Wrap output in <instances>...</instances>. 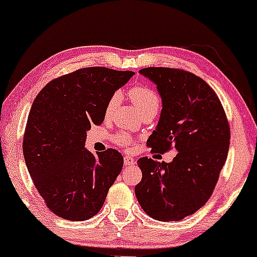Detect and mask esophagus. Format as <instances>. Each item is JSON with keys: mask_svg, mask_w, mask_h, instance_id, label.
Instances as JSON below:
<instances>
[{"mask_svg": "<svg viewBox=\"0 0 257 257\" xmlns=\"http://www.w3.org/2000/svg\"><path fill=\"white\" fill-rule=\"evenodd\" d=\"M124 164H125V166H132V165L135 164V159H133L131 156H125Z\"/></svg>", "mask_w": 257, "mask_h": 257, "instance_id": "obj_1", "label": "esophagus"}]
</instances>
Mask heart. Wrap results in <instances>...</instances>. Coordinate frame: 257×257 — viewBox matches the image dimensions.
<instances>
[{"label":"heart","mask_w":257,"mask_h":257,"mask_svg":"<svg viewBox=\"0 0 257 257\" xmlns=\"http://www.w3.org/2000/svg\"><path fill=\"white\" fill-rule=\"evenodd\" d=\"M127 96L130 99H131L135 105L138 108L140 113L145 114L149 113V112H156L159 110L161 99L160 96L158 94L156 90H153L152 87L146 86V85H136L131 87L127 91ZM119 101V96L118 94H112V96L108 98L106 105H105L104 110V115L105 118H110L113 112L117 107ZM114 142L115 144L120 146H128L130 144L133 142L132 136L130 133L125 131L118 132L117 135L114 136Z\"/></svg>","instance_id":"b5f03b06"}]
</instances>
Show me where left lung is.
<instances>
[{"label": "left lung", "instance_id": "left-lung-1", "mask_svg": "<svg viewBox=\"0 0 257 257\" xmlns=\"http://www.w3.org/2000/svg\"><path fill=\"white\" fill-rule=\"evenodd\" d=\"M140 73L157 84L163 110L147 140L152 152L173 150L171 163L143 157L136 196L147 215L179 221L208 201L229 150L230 128L222 104L199 76L173 68H145Z\"/></svg>", "mask_w": 257, "mask_h": 257}]
</instances>
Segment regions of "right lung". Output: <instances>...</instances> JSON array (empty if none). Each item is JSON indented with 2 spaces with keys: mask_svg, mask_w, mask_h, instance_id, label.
<instances>
[{
  "mask_svg": "<svg viewBox=\"0 0 257 257\" xmlns=\"http://www.w3.org/2000/svg\"><path fill=\"white\" fill-rule=\"evenodd\" d=\"M135 75L90 66L49 82L31 105L23 137V156L35 187L48 208L62 219L96 215L124 158L107 149L93 156L86 131L100 125L108 98Z\"/></svg>",
  "mask_w": 257,
  "mask_h": 257,
  "instance_id": "right-lung-1",
  "label": "right lung"
}]
</instances>
